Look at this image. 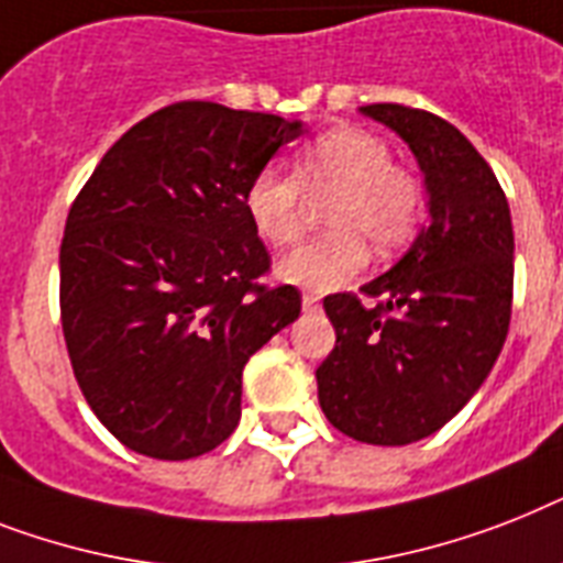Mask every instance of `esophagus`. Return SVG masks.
Wrapping results in <instances>:
<instances>
[{"mask_svg": "<svg viewBox=\"0 0 563 563\" xmlns=\"http://www.w3.org/2000/svg\"><path fill=\"white\" fill-rule=\"evenodd\" d=\"M318 306H321V297L312 295V291H306V295H303V309H306V312H318Z\"/></svg>", "mask_w": 563, "mask_h": 563, "instance_id": "obj_1", "label": "esophagus"}]
</instances>
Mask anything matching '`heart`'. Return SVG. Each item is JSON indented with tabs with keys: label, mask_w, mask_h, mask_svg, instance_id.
<instances>
[{
	"label": "heart",
	"mask_w": 563,
	"mask_h": 563,
	"mask_svg": "<svg viewBox=\"0 0 563 563\" xmlns=\"http://www.w3.org/2000/svg\"><path fill=\"white\" fill-rule=\"evenodd\" d=\"M303 185L312 194L341 190L332 210V234L303 242L277 263V277L309 291L353 283L367 266V242L376 251L405 245L422 213L419 181L393 164L385 141L361 126H335L306 144L297 176L263 167L245 187V213L268 245H289L303 231Z\"/></svg>",
	"instance_id": "heart-1"
}]
</instances>
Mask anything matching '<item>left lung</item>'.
Instances as JSON below:
<instances>
[{"label":"left lung","mask_w":563,"mask_h":563,"mask_svg":"<svg viewBox=\"0 0 563 563\" xmlns=\"http://www.w3.org/2000/svg\"><path fill=\"white\" fill-rule=\"evenodd\" d=\"M390 126L424 176L428 225L405 257L355 295L323 300L335 350L318 401L338 431L367 445H410L468 405L504 350L511 318L515 234L486 158L442 118L399 103L361 107Z\"/></svg>","instance_id":"obj_1"}]
</instances>
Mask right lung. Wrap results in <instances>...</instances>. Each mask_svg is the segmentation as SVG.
I'll return each instance as SVG.
<instances>
[{
  "label": "right lung",
  "mask_w": 563,
  "mask_h": 563,
  "mask_svg": "<svg viewBox=\"0 0 563 563\" xmlns=\"http://www.w3.org/2000/svg\"><path fill=\"white\" fill-rule=\"evenodd\" d=\"M303 132L210 100L173 103L123 132L68 210V358L89 408L135 454L222 445L240 424L242 367L297 321L295 286L257 283L272 260L245 187Z\"/></svg>",
  "instance_id": "obj_1"
}]
</instances>
